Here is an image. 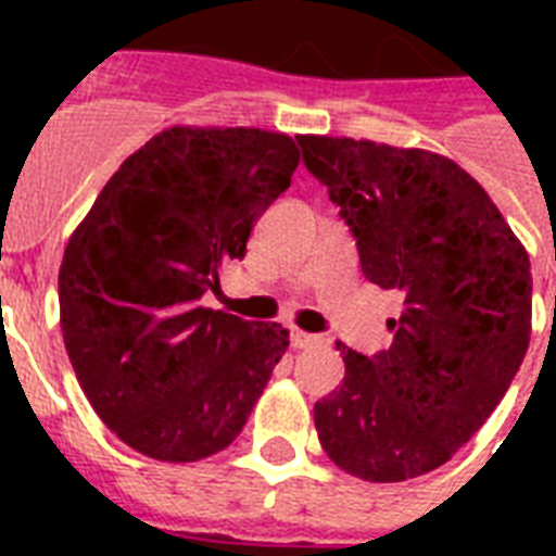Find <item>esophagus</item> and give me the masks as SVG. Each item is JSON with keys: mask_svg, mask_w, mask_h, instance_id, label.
I'll list each match as a JSON object with an SVG mask.
<instances>
[{"mask_svg": "<svg viewBox=\"0 0 556 556\" xmlns=\"http://www.w3.org/2000/svg\"><path fill=\"white\" fill-rule=\"evenodd\" d=\"M320 338L317 334H308V331H300V329H291V346L294 349H308V346H317Z\"/></svg>", "mask_w": 556, "mask_h": 556, "instance_id": "34e87169", "label": "esophagus"}]
</instances>
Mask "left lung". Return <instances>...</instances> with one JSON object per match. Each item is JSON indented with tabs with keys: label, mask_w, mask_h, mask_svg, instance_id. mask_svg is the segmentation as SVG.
Listing matches in <instances>:
<instances>
[{
	"label": "left lung",
	"mask_w": 556,
	"mask_h": 556,
	"mask_svg": "<svg viewBox=\"0 0 556 556\" xmlns=\"http://www.w3.org/2000/svg\"><path fill=\"white\" fill-rule=\"evenodd\" d=\"M303 164L340 207L361 270L404 294L392 346L338 343L346 375L314 404L326 456L366 482H406L470 441L531 340V262L491 195L427 150L296 138Z\"/></svg>",
	"instance_id": "8db88e82"
}]
</instances>
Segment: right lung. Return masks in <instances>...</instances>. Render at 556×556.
Wrapping results in <instances>:
<instances>
[{
    "mask_svg": "<svg viewBox=\"0 0 556 556\" xmlns=\"http://www.w3.org/2000/svg\"><path fill=\"white\" fill-rule=\"evenodd\" d=\"M300 150L262 129L173 126L121 164L65 244L60 326L83 392L117 439L199 462L242 432L288 331L201 296L242 260Z\"/></svg>",
    "mask_w": 556,
    "mask_h": 556,
    "instance_id": "obj_1",
    "label": "right lung"
}]
</instances>
